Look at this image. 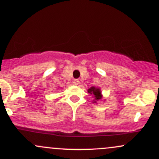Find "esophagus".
<instances>
[{
    "instance_id": "1",
    "label": "esophagus",
    "mask_w": 159,
    "mask_h": 159,
    "mask_svg": "<svg viewBox=\"0 0 159 159\" xmlns=\"http://www.w3.org/2000/svg\"><path fill=\"white\" fill-rule=\"evenodd\" d=\"M73 83H74V84L75 85H78V84H79V80L78 79H75L74 80V81H73Z\"/></svg>"
}]
</instances>
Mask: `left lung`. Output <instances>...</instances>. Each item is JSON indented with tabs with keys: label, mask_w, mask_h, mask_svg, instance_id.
<instances>
[{
	"label": "left lung",
	"mask_w": 159,
	"mask_h": 159,
	"mask_svg": "<svg viewBox=\"0 0 159 159\" xmlns=\"http://www.w3.org/2000/svg\"><path fill=\"white\" fill-rule=\"evenodd\" d=\"M88 93L91 95H93V96H94V103H96V101H98V100L101 99L102 98V95L101 90L98 87H91L90 89L87 90Z\"/></svg>",
	"instance_id": "8db88e82"
}]
</instances>
